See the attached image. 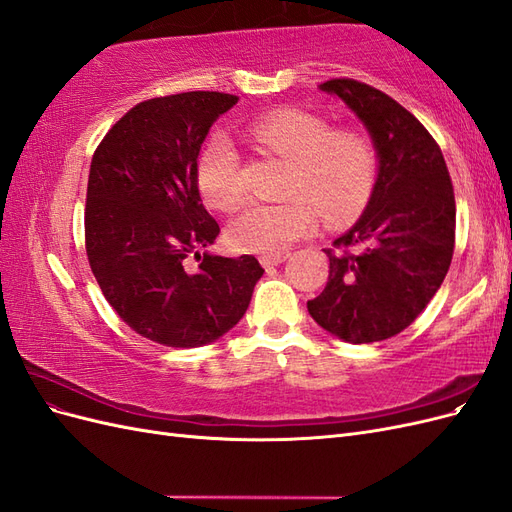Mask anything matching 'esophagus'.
Here are the masks:
<instances>
[{
  "mask_svg": "<svg viewBox=\"0 0 512 512\" xmlns=\"http://www.w3.org/2000/svg\"><path fill=\"white\" fill-rule=\"evenodd\" d=\"M286 258H288L286 254H277V256H260V265L265 267V269H271V267L282 265V262H284Z\"/></svg>",
  "mask_w": 512,
  "mask_h": 512,
  "instance_id": "obj_1",
  "label": "esophagus"
}]
</instances>
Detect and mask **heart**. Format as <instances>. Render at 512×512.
<instances>
[{"label": "heart", "instance_id": "obj_1", "mask_svg": "<svg viewBox=\"0 0 512 512\" xmlns=\"http://www.w3.org/2000/svg\"><path fill=\"white\" fill-rule=\"evenodd\" d=\"M252 138L290 162L282 203H250L226 228L232 250L277 256L324 220L337 222L359 211L374 192L380 170L378 149L361 130H335L333 123L305 108H282L252 126ZM196 183L205 203L228 211L245 194L237 147L213 134L196 164Z\"/></svg>", "mask_w": 512, "mask_h": 512}]
</instances>
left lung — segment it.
Segmentation results:
<instances>
[{"label":"left lung","mask_w":512,"mask_h":512,"mask_svg":"<svg viewBox=\"0 0 512 512\" xmlns=\"http://www.w3.org/2000/svg\"><path fill=\"white\" fill-rule=\"evenodd\" d=\"M320 89L363 121L380 170L359 222L324 250L329 282L307 301V312L344 342H382L410 327L451 267L453 183L433 136L384 91L354 79Z\"/></svg>","instance_id":"8db88e82"}]
</instances>
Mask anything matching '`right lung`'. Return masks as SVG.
<instances>
[{
    "label": "right lung",
    "instance_id": "obj_1",
    "mask_svg": "<svg viewBox=\"0 0 512 512\" xmlns=\"http://www.w3.org/2000/svg\"><path fill=\"white\" fill-rule=\"evenodd\" d=\"M220 91L151 98L106 132L91 158L85 250L119 318L151 342L198 348L243 318L265 273L254 256L200 254L220 226L200 200L196 164L213 121L237 104ZM192 253L196 270L184 267Z\"/></svg>",
    "mask_w": 512,
    "mask_h": 512
}]
</instances>
